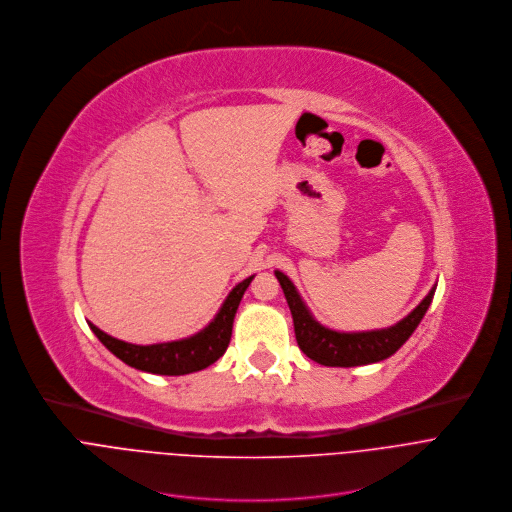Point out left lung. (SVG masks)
Listing matches in <instances>:
<instances>
[{"instance_id":"left-lung-1","label":"left lung","mask_w":512,"mask_h":512,"mask_svg":"<svg viewBox=\"0 0 512 512\" xmlns=\"http://www.w3.org/2000/svg\"><path fill=\"white\" fill-rule=\"evenodd\" d=\"M274 274L292 313L294 335L300 351L325 367H357L391 357L422 323L438 286L436 282L416 309L391 327L373 331H335L315 319L294 282L284 272L274 270Z\"/></svg>"}]
</instances>
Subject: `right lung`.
I'll return each mask as SVG.
<instances>
[{"mask_svg":"<svg viewBox=\"0 0 512 512\" xmlns=\"http://www.w3.org/2000/svg\"><path fill=\"white\" fill-rule=\"evenodd\" d=\"M256 274L238 282L226 300L222 302L216 317L203 327L201 331L167 343H153V345H135L111 337L109 333L100 331L96 325L88 323L92 333L98 341L105 345L115 357H119L129 367L139 371L155 373V375H187L210 367L216 363L228 349L232 339L234 317L240 306V300L250 286Z\"/></svg>","mask_w":512,"mask_h":512,"instance_id":"add662e5","label":"right lung"}]
</instances>
